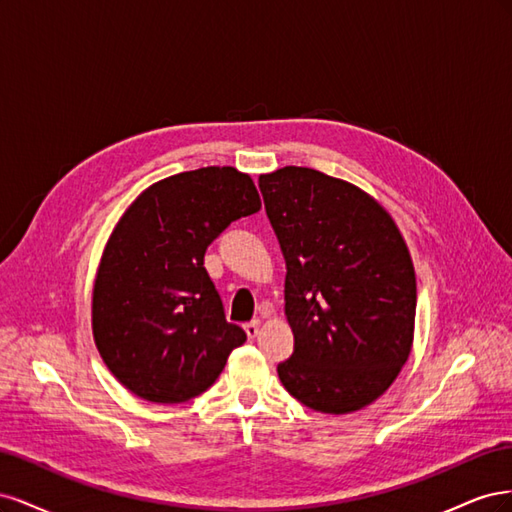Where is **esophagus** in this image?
<instances>
[{
	"mask_svg": "<svg viewBox=\"0 0 512 512\" xmlns=\"http://www.w3.org/2000/svg\"><path fill=\"white\" fill-rule=\"evenodd\" d=\"M243 329H245L247 337H250V339H254V337L258 335V331H260V320H252V322H245V324H243Z\"/></svg>",
	"mask_w": 512,
	"mask_h": 512,
	"instance_id": "obj_1",
	"label": "esophagus"
}]
</instances>
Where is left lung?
<instances>
[{"label": "left lung", "instance_id": "obj_1", "mask_svg": "<svg viewBox=\"0 0 512 512\" xmlns=\"http://www.w3.org/2000/svg\"><path fill=\"white\" fill-rule=\"evenodd\" d=\"M286 260L290 359L277 365L303 406L346 414L376 401L408 361L416 277L404 237L374 198L314 168L260 175Z\"/></svg>", "mask_w": 512, "mask_h": 512}]
</instances>
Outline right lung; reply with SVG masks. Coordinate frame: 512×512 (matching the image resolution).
Instances as JSON below:
<instances>
[{"label": "right lung", "mask_w": 512, "mask_h": 512, "mask_svg": "<svg viewBox=\"0 0 512 512\" xmlns=\"http://www.w3.org/2000/svg\"><path fill=\"white\" fill-rule=\"evenodd\" d=\"M258 209L250 175L207 166L153 183L123 213L96 277L94 337L128 391L181 404L218 380L247 335L226 320L205 252Z\"/></svg>", "instance_id": "right-lung-1"}]
</instances>
